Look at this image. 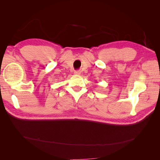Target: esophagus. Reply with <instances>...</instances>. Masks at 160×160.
<instances>
[{"label": "esophagus", "instance_id": "esophagus-1", "mask_svg": "<svg viewBox=\"0 0 160 160\" xmlns=\"http://www.w3.org/2000/svg\"><path fill=\"white\" fill-rule=\"evenodd\" d=\"M75 75H81V71H75Z\"/></svg>", "mask_w": 160, "mask_h": 160}]
</instances>
